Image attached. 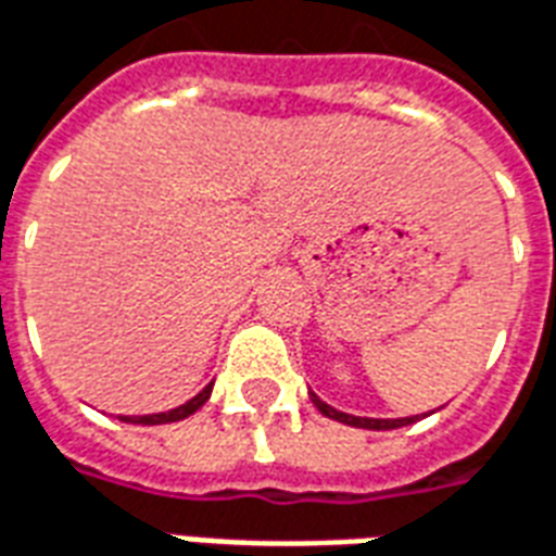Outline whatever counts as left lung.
I'll use <instances>...</instances> for the list:
<instances>
[{
	"label": "left lung",
	"instance_id": "left-lung-1",
	"mask_svg": "<svg viewBox=\"0 0 556 556\" xmlns=\"http://www.w3.org/2000/svg\"><path fill=\"white\" fill-rule=\"evenodd\" d=\"M309 397H312V404L318 406L320 413L327 415V418H336V421H341V425L365 427V430H394V427H406V425H413V421H418V415H413V418H359V415H348V413H339V409H332V406L324 404L315 392H309Z\"/></svg>",
	"mask_w": 556,
	"mask_h": 556
}]
</instances>
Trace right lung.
I'll return each mask as SVG.
<instances>
[{"instance_id":"1","label":"right lung","mask_w":556,"mask_h":556,"mask_svg":"<svg viewBox=\"0 0 556 556\" xmlns=\"http://www.w3.org/2000/svg\"><path fill=\"white\" fill-rule=\"evenodd\" d=\"M208 394H212V382L205 386L203 392L197 394V397H191L188 404L176 406V409H170V413H155V415H121V421H129V425H170V421H182V418H188V415H194L200 406L208 401Z\"/></svg>"}]
</instances>
